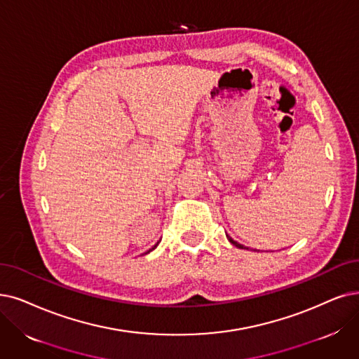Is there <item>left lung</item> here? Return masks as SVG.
<instances>
[{"instance_id":"left-lung-1","label":"left lung","mask_w":359,"mask_h":359,"mask_svg":"<svg viewBox=\"0 0 359 359\" xmlns=\"http://www.w3.org/2000/svg\"><path fill=\"white\" fill-rule=\"evenodd\" d=\"M226 238L229 240V243H231V245H234L236 248H238V249H248V248H245V246H243V245H240V243H237V241H234L231 237H229V236H226Z\"/></svg>"}]
</instances>
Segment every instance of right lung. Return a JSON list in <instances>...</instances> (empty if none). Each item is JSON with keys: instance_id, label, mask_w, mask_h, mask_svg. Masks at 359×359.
<instances>
[{"instance_id": "obj_1", "label": "right lung", "mask_w": 359, "mask_h": 359, "mask_svg": "<svg viewBox=\"0 0 359 359\" xmlns=\"http://www.w3.org/2000/svg\"><path fill=\"white\" fill-rule=\"evenodd\" d=\"M157 245H159V243H157ZM157 245H156V246H157ZM156 246H154V248H151V249H150V250H149V252H151V250H153V249H156ZM149 252H147V253H149Z\"/></svg>"}]
</instances>
